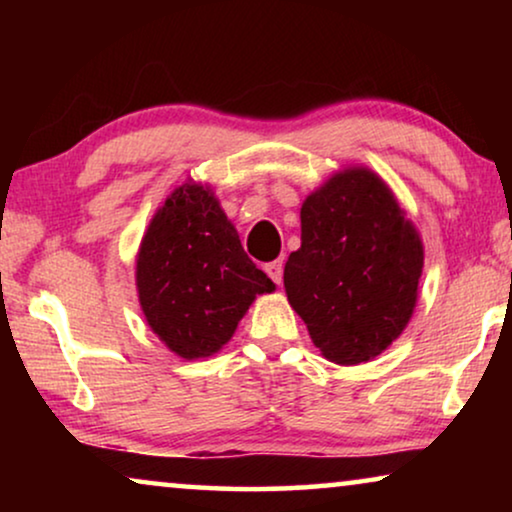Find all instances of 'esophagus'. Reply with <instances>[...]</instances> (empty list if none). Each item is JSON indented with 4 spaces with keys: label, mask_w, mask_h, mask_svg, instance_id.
I'll return each instance as SVG.
<instances>
[{
    "label": "esophagus",
    "mask_w": 512,
    "mask_h": 512,
    "mask_svg": "<svg viewBox=\"0 0 512 512\" xmlns=\"http://www.w3.org/2000/svg\"><path fill=\"white\" fill-rule=\"evenodd\" d=\"M263 270L268 272V277L272 279V282L282 284V277H284V263H282V258H277V261L265 263V265H263Z\"/></svg>",
    "instance_id": "esophagus-1"
}]
</instances>
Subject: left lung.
I'll return each instance as SVG.
<instances>
[{"mask_svg": "<svg viewBox=\"0 0 512 512\" xmlns=\"http://www.w3.org/2000/svg\"><path fill=\"white\" fill-rule=\"evenodd\" d=\"M422 268V237L394 191L370 167L354 165L305 198L284 289L324 359L359 366L405 331Z\"/></svg>", "mask_w": 512, "mask_h": 512, "instance_id": "left-lung-1", "label": "left lung"}]
</instances>
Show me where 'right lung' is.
<instances>
[{
	"instance_id": "1",
	"label": "right lung",
	"mask_w": 512,
	"mask_h": 512,
	"mask_svg": "<svg viewBox=\"0 0 512 512\" xmlns=\"http://www.w3.org/2000/svg\"><path fill=\"white\" fill-rule=\"evenodd\" d=\"M137 296L158 340L181 359H207L275 282L244 254L212 186L186 179L156 209L137 251Z\"/></svg>"
}]
</instances>
